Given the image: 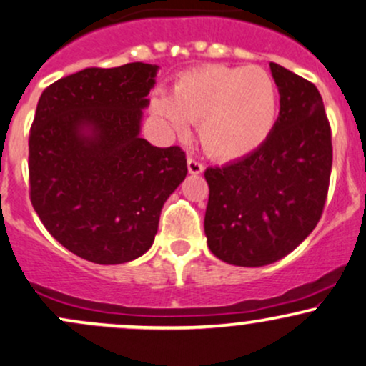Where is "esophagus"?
I'll list each match as a JSON object with an SVG mask.
<instances>
[{"instance_id":"34e87169","label":"esophagus","mask_w":366,"mask_h":366,"mask_svg":"<svg viewBox=\"0 0 366 366\" xmlns=\"http://www.w3.org/2000/svg\"><path fill=\"white\" fill-rule=\"evenodd\" d=\"M187 169H189V174L199 175V174H202V170H204V165H202L201 162H197L196 158L189 157L187 158Z\"/></svg>"}]
</instances>
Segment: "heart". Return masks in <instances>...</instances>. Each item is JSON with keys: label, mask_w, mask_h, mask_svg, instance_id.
<instances>
[{"label": "heart", "mask_w": 366, "mask_h": 366, "mask_svg": "<svg viewBox=\"0 0 366 366\" xmlns=\"http://www.w3.org/2000/svg\"><path fill=\"white\" fill-rule=\"evenodd\" d=\"M152 109L175 133L194 122L206 153L232 162L266 143L278 119L280 95L259 66L204 64L180 74L172 97H155Z\"/></svg>", "instance_id": "heart-1"}]
</instances>
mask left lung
I'll return each mask as SVG.
<instances>
[{"label": "left lung", "instance_id": "8db88e82", "mask_svg": "<svg viewBox=\"0 0 366 366\" xmlns=\"http://www.w3.org/2000/svg\"><path fill=\"white\" fill-rule=\"evenodd\" d=\"M280 116L250 155L204 172V233L211 252L259 267L297 249L322 217L332 167L331 126L314 83L271 63Z\"/></svg>", "mask_w": 366, "mask_h": 366}]
</instances>
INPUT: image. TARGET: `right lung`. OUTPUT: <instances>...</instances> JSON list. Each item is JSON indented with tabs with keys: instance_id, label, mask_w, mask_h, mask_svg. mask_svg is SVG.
<instances>
[{
	"instance_id": "1",
	"label": "right lung",
	"mask_w": 366,
	"mask_h": 366,
	"mask_svg": "<svg viewBox=\"0 0 366 366\" xmlns=\"http://www.w3.org/2000/svg\"><path fill=\"white\" fill-rule=\"evenodd\" d=\"M158 66L86 68L39 99L29 136L30 201L63 247L122 264L155 240L164 202L187 175L179 147L139 136Z\"/></svg>"
}]
</instances>
